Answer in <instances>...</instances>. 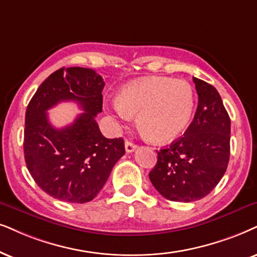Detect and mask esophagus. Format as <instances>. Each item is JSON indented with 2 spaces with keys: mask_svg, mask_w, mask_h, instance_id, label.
<instances>
[{
  "mask_svg": "<svg viewBox=\"0 0 257 257\" xmlns=\"http://www.w3.org/2000/svg\"><path fill=\"white\" fill-rule=\"evenodd\" d=\"M124 147H125L126 153H132V152H134L136 148H138V146H136L135 144H133V142L128 141V140H126V141L124 142Z\"/></svg>",
  "mask_w": 257,
  "mask_h": 257,
  "instance_id": "34e87169",
  "label": "esophagus"
}]
</instances>
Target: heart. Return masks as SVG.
Returning a JSON list of instances; mask_svg holds the SVG:
<instances>
[{"mask_svg": "<svg viewBox=\"0 0 257 257\" xmlns=\"http://www.w3.org/2000/svg\"><path fill=\"white\" fill-rule=\"evenodd\" d=\"M111 110L123 121L138 113L140 129L152 141L166 144L187 128L194 110V91L185 80L151 77L123 86Z\"/></svg>", "mask_w": 257, "mask_h": 257, "instance_id": "b5f03b06", "label": "heart"}]
</instances>
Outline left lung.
<instances>
[{"label": "left lung", "mask_w": 257, "mask_h": 257, "mask_svg": "<svg viewBox=\"0 0 257 257\" xmlns=\"http://www.w3.org/2000/svg\"><path fill=\"white\" fill-rule=\"evenodd\" d=\"M198 106L186 133L158 152L149 172L157 191L172 201L199 200L217 186L230 157V117L218 91L193 77Z\"/></svg>", "instance_id": "1"}]
</instances>
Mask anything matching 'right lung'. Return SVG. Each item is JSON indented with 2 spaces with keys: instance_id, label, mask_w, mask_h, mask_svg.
<instances>
[{
  "instance_id": "obj_1",
  "label": "right lung",
  "mask_w": 257,
  "mask_h": 257,
  "mask_svg": "<svg viewBox=\"0 0 257 257\" xmlns=\"http://www.w3.org/2000/svg\"><path fill=\"white\" fill-rule=\"evenodd\" d=\"M105 83L85 67L59 69L38 87L26 110L24 152L27 168L38 186L67 203L92 200L125 153L122 138L106 139L95 117L102 112ZM73 100L84 112L72 125L57 130L47 110Z\"/></svg>"
}]
</instances>
